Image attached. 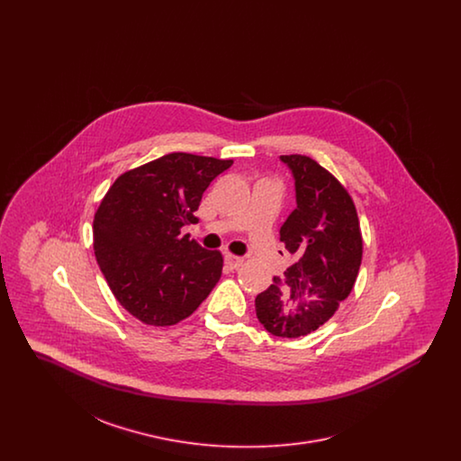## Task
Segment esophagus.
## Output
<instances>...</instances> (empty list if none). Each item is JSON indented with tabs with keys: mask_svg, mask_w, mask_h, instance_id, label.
Listing matches in <instances>:
<instances>
[{
	"mask_svg": "<svg viewBox=\"0 0 461 461\" xmlns=\"http://www.w3.org/2000/svg\"><path fill=\"white\" fill-rule=\"evenodd\" d=\"M224 263L228 264V267H231V269H239L241 263H243V259L239 258V256H233V254H226L224 256Z\"/></svg>",
	"mask_w": 461,
	"mask_h": 461,
	"instance_id": "obj_1",
	"label": "esophagus"
}]
</instances>
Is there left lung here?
Masks as SVG:
<instances>
[{
	"instance_id": "1",
	"label": "left lung",
	"mask_w": 461,
	"mask_h": 461,
	"mask_svg": "<svg viewBox=\"0 0 461 461\" xmlns=\"http://www.w3.org/2000/svg\"><path fill=\"white\" fill-rule=\"evenodd\" d=\"M295 179L297 207L280 228L295 263L256 297V314L276 337L320 329L348 299L363 258L356 205L344 185L306 155H282Z\"/></svg>"
}]
</instances>
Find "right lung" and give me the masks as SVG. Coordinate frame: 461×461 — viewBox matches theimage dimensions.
Instances as JSON below:
<instances>
[{
	"mask_svg": "<svg viewBox=\"0 0 461 461\" xmlns=\"http://www.w3.org/2000/svg\"><path fill=\"white\" fill-rule=\"evenodd\" d=\"M233 164L202 155H164L119 176L93 220V249L112 294L134 318L171 327L188 318L220 282L222 256L185 224L211 181Z\"/></svg>",
	"mask_w": 461,
	"mask_h": 461,
	"instance_id": "obj_1",
	"label": "right lung"
}]
</instances>
